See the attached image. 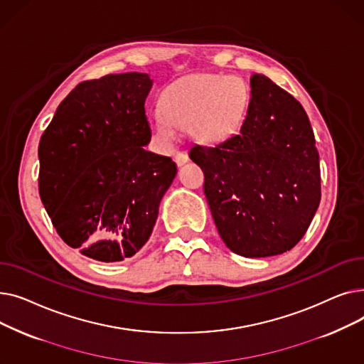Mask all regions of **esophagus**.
Here are the masks:
<instances>
[{
    "mask_svg": "<svg viewBox=\"0 0 364 364\" xmlns=\"http://www.w3.org/2000/svg\"><path fill=\"white\" fill-rule=\"evenodd\" d=\"M174 159H176V164L178 166H183L186 162H188V156H187V153H184V151H178Z\"/></svg>",
    "mask_w": 364,
    "mask_h": 364,
    "instance_id": "1",
    "label": "esophagus"
}]
</instances>
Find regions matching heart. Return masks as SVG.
<instances>
[{"mask_svg":"<svg viewBox=\"0 0 364 364\" xmlns=\"http://www.w3.org/2000/svg\"><path fill=\"white\" fill-rule=\"evenodd\" d=\"M161 106L162 114L153 124L161 141L174 144L180 129L190 128L195 140L214 144L240 129L250 107V90L236 76L196 73L169 85Z\"/></svg>","mask_w":364,"mask_h":364,"instance_id":"b5f03b06","label":"heart"}]
</instances>
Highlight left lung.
<instances>
[{"label":"left lung","instance_id":"8db88e82","mask_svg":"<svg viewBox=\"0 0 364 364\" xmlns=\"http://www.w3.org/2000/svg\"><path fill=\"white\" fill-rule=\"evenodd\" d=\"M203 193L228 250L246 258L283 254L302 239L320 203V164L307 113L265 75L251 76L240 131L193 146Z\"/></svg>","mask_w":364,"mask_h":364}]
</instances>
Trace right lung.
<instances>
[{
	"mask_svg": "<svg viewBox=\"0 0 364 364\" xmlns=\"http://www.w3.org/2000/svg\"><path fill=\"white\" fill-rule=\"evenodd\" d=\"M151 85L140 72L81 82L41 137V200L63 242L88 258L114 262L139 252L176 178V162L144 149Z\"/></svg>",
	"mask_w": 364,
	"mask_h": 364,
	"instance_id": "right-lung-1",
	"label": "right lung"
}]
</instances>
